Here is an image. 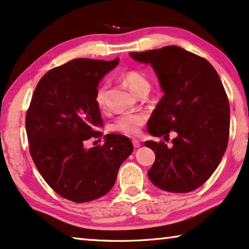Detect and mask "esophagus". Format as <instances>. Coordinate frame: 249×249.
Returning a JSON list of instances; mask_svg holds the SVG:
<instances>
[{
    "label": "esophagus",
    "instance_id": "esophagus-1",
    "mask_svg": "<svg viewBox=\"0 0 249 249\" xmlns=\"http://www.w3.org/2000/svg\"><path fill=\"white\" fill-rule=\"evenodd\" d=\"M132 143L134 148H140V146H141V143H140V141H138V140H133Z\"/></svg>",
    "mask_w": 249,
    "mask_h": 249
}]
</instances>
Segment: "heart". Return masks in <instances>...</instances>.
Segmentation results:
<instances>
[{
    "instance_id": "1",
    "label": "heart",
    "mask_w": 249,
    "mask_h": 249,
    "mask_svg": "<svg viewBox=\"0 0 249 249\" xmlns=\"http://www.w3.org/2000/svg\"><path fill=\"white\" fill-rule=\"evenodd\" d=\"M123 81L128 89L139 94L143 90L150 89V83L145 76L138 71H127L122 75ZM94 103L99 109H105L107 106V86L100 85L94 92ZM145 123V116L142 114H126L118 117L113 124V129L125 135H136L139 134L140 127Z\"/></svg>"
}]
</instances>
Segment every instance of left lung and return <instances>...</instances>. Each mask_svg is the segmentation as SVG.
<instances>
[{
  "mask_svg": "<svg viewBox=\"0 0 249 249\" xmlns=\"http://www.w3.org/2000/svg\"><path fill=\"white\" fill-rule=\"evenodd\" d=\"M129 55L151 65L164 93L148 132L158 138L177 133L171 148L145 141L156 155L150 180L171 193L194 191L214 173L228 145L230 107L219 74L205 58L178 46Z\"/></svg>",
  "mask_w": 249,
  "mask_h": 249,
  "instance_id": "1",
  "label": "left lung"
}]
</instances>
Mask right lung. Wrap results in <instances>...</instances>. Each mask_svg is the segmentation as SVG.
Instances as JSON below:
<instances>
[{
    "label": "right lung",
    "mask_w": 249,
    "mask_h": 249,
    "mask_svg": "<svg viewBox=\"0 0 249 249\" xmlns=\"http://www.w3.org/2000/svg\"><path fill=\"white\" fill-rule=\"evenodd\" d=\"M120 62L76 58L47 72L35 89L26 116L29 150L45 181L62 197L83 203L107 194L121 164L133 152L127 136L106 134L104 145L87 149L103 127L94 92Z\"/></svg>",
    "instance_id": "obj_1"
}]
</instances>
